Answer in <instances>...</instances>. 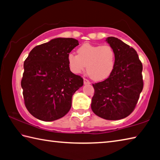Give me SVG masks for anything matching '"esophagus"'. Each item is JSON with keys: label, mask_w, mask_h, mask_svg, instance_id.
Segmentation results:
<instances>
[{"label": "esophagus", "mask_w": 160, "mask_h": 160, "mask_svg": "<svg viewBox=\"0 0 160 160\" xmlns=\"http://www.w3.org/2000/svg\"><path fill=\"white\" fill-rule=\"evenodd\" d=\"M84 84L85 85H89V84H90V82L88 79H86V78H84Z\"/></svg>", "instance_id": "obj_1"}]
</instances>
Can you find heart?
Instances as JSON below:
<instances>
[{"instance_id":"obj_1","label":"heart","mask_w":160,"mask_h":160,"mask_svg":"<svg viewBox=\"0 0 160 160\" xmlns=\"http://www.w3.org/2000/svg\"><path fill=\"white\" fill-rule=\"evenodd\" d=\"M78 55H68L71 71L80 73L85 70L92 79L103 80L108 78L115 66V52L109 45H92L84 43L77 50Z\"/></svg>"}]
</instances>
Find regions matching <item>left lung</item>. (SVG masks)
Segmentation results:
<instances>
[{
	"label": "left lung",
	"instance_id": "1",
	"mask_svg": "<svg viewBox=\"0 0 160 160\" xmlns=\"http://www.w3.org/2000/svg\"><path fill=\"white\" fill-rule=\"evenodd\" d=\"M106 41L115 52V66L107 79L92 84L91 108L98 117L118 120L135 108L143 88V65L133 48L115 37L107 38Z\"/></svg>",
	"mask_w": 160,
	"mask_h": 160
}]
</instances>
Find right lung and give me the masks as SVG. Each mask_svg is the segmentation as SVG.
<instances>
[{
    "mask_svg": "<svg viewBox=\"0 0 160 160\" xmlns=\"http://www.w3.org/2000/svg\"><path fill=\"white\" fill-rule=\"evenodd\" d=\"M79 45L74 38H58L37 45L24 63L21 81L24 104L38 120L62 118L71 108L72 97L83 79L71 71L68 55Z\"/></svg>",
    "mask_w": 160,
    "mask_h": 160,
    "instance_id": "1",
    "label": "right lung"
}]
</instances>
